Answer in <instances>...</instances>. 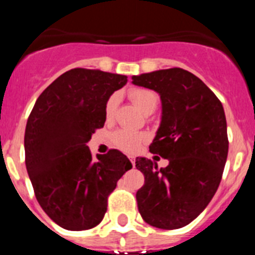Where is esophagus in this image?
Instances as JSON below:
<instances>
[{
	"instance_id": "34e87169",
	"label": "esophagus",
	"mask_w": 255,
	"mask_h": 255,
	"mask_svg": "<svg viewBox=\"0 0 255 255\" xmlns=\"http://www.w3.org/2000/svg\"><path fill=\"white\" fill-rule=\"evenodd\" d=\"M129 159H130V161H131L132 166H134V164H135V158H134V157H132V155H129Z\"/></svg>"
}]
</instances>
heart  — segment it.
I'll return each mask as SVG.
<instances>
[{"label":"heart","mask_w":255,"mask_h":255,"mask_svg":"<svg viewBox=\"0 0 255 255\" xmlns=\"http://www.w3.org/2000/svg\"><path fill=\"white\" fill-rule=\"evenodd\" d=\"M130 100L138 106V108L144 114L153 111L158 106V96L157 93L150 89H145V88H134L129 92ZM117 103H119V96L114 94L108 98L107 103L105 107V114L107 119H111L114 116L115 111L117 108ZM147 136L143 132L135 131L131 129H119L112 134L111 140L114 143L115 147L119 149L124 150L126 153H134L139 149L143 141H145Z\"/></svg>","instance_id":"1"}]
</instances>
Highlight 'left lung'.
I'll return each mask as SVG.
<instances>
[{"instance_id":"1","label":"left lung","mask_w":255,"mask_h":255,"mask_svg":"<svg viewBox=\"0 0 255 255\" xmlns=\"http://www.w3.org/2000/svg\"><path fill=\"white\" fill-rule=\"evenodd\" d=\"M132 84L161 97V124L149 152L168 159L164 168L144 157L135 161L145 179L136 191L139 213L157 229H180L204 211L220 185L229 152L224 107L180 67L134 75Z\"/></svg>"}]
</instances>
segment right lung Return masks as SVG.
Segmentation results:
<instances>
[{
    "instance_id": "1",
    "label": "right lung",
    "mask_w": 255,
    "mask_h": 255,
    "mask_svg": "<svg viewBox=\"0 0 255 255\" xmlns=\"http://www.w3.org/2000/svg\"><path fill=\"white\" fill-rule=\"evenodd\" d=\"M128 76L71 69L42 92L24 136L25 164L38 203L62 229L82 231L105 217L107 199L131 162L117 149L92 153L87 143L105 125V107Z\"/></svg>"
}]
</instances>
